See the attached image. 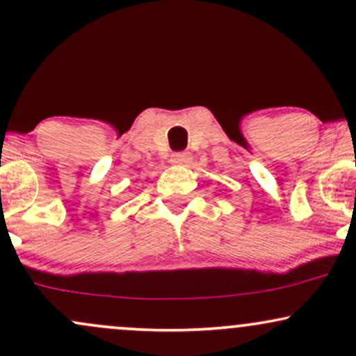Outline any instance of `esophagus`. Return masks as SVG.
Returning <instances> with one entry per match:
<instances>
[{
  "label": "esophagus",
  "mask_w": 356,
  "mask_h": 356,
  "mask_svg": "<svg viewBox=\"0 0 356 356\" xmlns=\"http://www.w3.org/2000/svg\"><path fill=\"white\" fill-rule=\"evenodd\" d=\"M189 154L187 152H175V154H172V162L174 163H187L189 162Z\"/></svg>",
  "instance_id": "obj_1"
}]
</instances>
